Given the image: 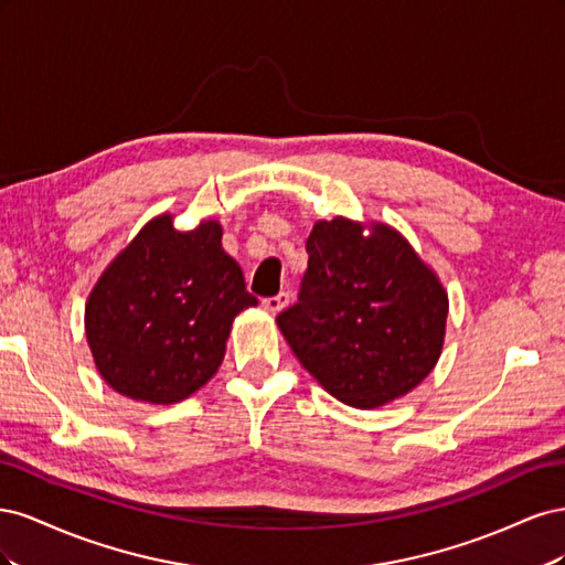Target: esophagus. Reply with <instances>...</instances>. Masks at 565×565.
<instances>
[{
	"label": "esophagus",
	"instance_id": "34e87169",
	"mask_svg": "<svg viewBox=\"0 0 565 565\" xmlns=\"http://www.w3.org/2000/svg\"><path fill=\"white\" fill-rule=\"evenodd\" d=\"M287 303H289V292H280V295H276V297H266V299L262 301V306H264V309H266L268 313L282 311Z\"/></svg>",
	"mask_w": 565,
	"mask_h": 565
}]
</instances>
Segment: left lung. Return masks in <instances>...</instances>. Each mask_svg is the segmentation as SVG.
<instances>
[{
  "label": "left lung",
  "mask_w": 565,
  "mask_h": 565,
  "mask_svg": "<svg viewBox=\"0 0 565 565\" xmlns=\"http://www.w3.org/2000/svg\"><path fill=\"white\" fill-rule=\"evenodd\" d=\"M299 299L276 320L299 363L351 407L413 391L438 361L448 295L405 237L349 218L318 221Z\"/></svg>",
  "instance_id": "8db88e82"
}]
</instances>
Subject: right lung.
I'll return each instance as SVG.
<instances>
[{"mask_svg":"<svg viewBox=\"0 0 565 565\" xmlns=\"http://www.w3.org/2000/svg\"><path fill=\"white\" fill-rule=\"evenodd\" d=\"M256 303L216 221L181 233L164 214L106 268L84 324L100 377L127 398L169 405L212 380L235 316Z\"/></svg>","mask_w":565,"mask_h":565,"instance_id":"right-lung-1","label":"right lung"}]
</instances>
